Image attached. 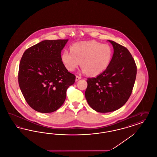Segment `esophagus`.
I'll list each match as a JSON object with an SVG mask.
<instances>
[{
	"label": "esophagus",
	"mask_w": 157,
	"mask_h": 157,
	"mask_svg": "<svg viewBox=\"0 0 157 157\" xmlns=\"http://www.w3.org/2000/svg\"><path fill=\"white\" fill-rule=\"evenodd\" d=\"M81 78H81V76H79L76 75V81H78V80L81 79Z\"/></svg>",
	"instance_id": "esophagus-1"
}]
</instances>
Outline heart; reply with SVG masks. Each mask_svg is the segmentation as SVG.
Wrapping results in <instances>:
<instances>
[{
	"mask_svg": "<svg viewBox=\"0 0 157 157\" xmlns=\"http://www.w3.org/2000/svg\"><path fill=\"white\" fill-rule=\"evenodd\" d=\"M70 51H65L62 54V62L67 70L75 71L81 62L82 72L92 76L104 72L109 66L113 55L109 45L95 40L75 43Z\"/></svg>",
	"mask_w": 157,
	"mask_h": 157,
	"instance_id": "b5f03b06",
	"label": "heart"
}]
</instances>
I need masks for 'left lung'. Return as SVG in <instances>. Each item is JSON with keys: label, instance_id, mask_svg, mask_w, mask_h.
<instances>
[{"label": "left lung", "instance_id": "obj_1", "mask_svg": "<svg viewBox=\"0 0 157 157\" xmlns=\"http://www.w3.org/2000/svg\"><path fill=\"white\" fill-rule=\"evenodd\" d=\"M113 48L109 66L96 78H88L85 95L97 112H112L125 104L130 97L136 76L134 59L125 47L108 40Z\"/></svg>", "mask_w": 157, "mask_h": 157}]
</instances>
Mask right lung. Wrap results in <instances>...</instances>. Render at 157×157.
Masks as SVG:
<instances>
[{"label": "right lung", "mask_w": 157, "mask_h": 157, "mask_svg": "<svg viewBox=\"0 0 157 157\" xmlns=\"http://www.w3.org/2000/svg\"><path fill=\"white\" fill-rule=\"evenodd\" d=\"M68 39L45 40L27 49L21 59L18 82L26 102L37 112L50 113L64 103L76 76L62 61Z\"/></svg>", "instance_id": "1"}]
</instances>
